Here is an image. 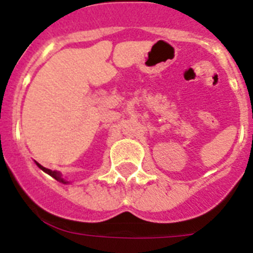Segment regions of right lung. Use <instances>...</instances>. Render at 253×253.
I'll use <instances>...</instances> for the list:
<instances>
[{
    "mask_svg": "<svg viewBox=\"0 0 253 253\" xmlns=\"http://www.w3.org/2000/svg\"><path fill=\"white\" fill-rule=\"evenodd\" d=\"M37 165H38V166H39V169H42L44 172H46V173H49V175H50V176H53V177H54L55 180H58V181H60V182H63V184H66V181H64L63 178L60 177V175H59V173H58V172L51 171V169H45V167H43V166H42V165H39V163H37Z\"/></svg>",
    "mask_w": 253,
    "mask_h": 253,
    "instance_id": "obj_1",
    "label": "right lung"
}]
</instances>
